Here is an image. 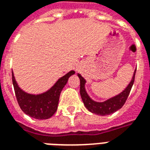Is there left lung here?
Instances as JSON below:
<instances>
[{"instance_id": "left-lung-1", "label": "left lung", "mask_w": 150, "mask_h": 150, "mask_svg": "<svg viewBox=\"0 0 150 150\" xmlns=\"http://www.w3.org/2000/svg\"><path fill=\"white\" fill-rule=\"evenodd\" d=\"M136 71H134L133 77H132L131 82L129 83V84L128 85V87L120 94L116 96H114L113 98H111V99L104 101V102H101V103L92 100L91 98L88 96L84 88L86 81H85L84 79L82 77L81 75L78 74L79 78L80 80V95H81V98L85 107L87 108L91 112L97 114V115H100V116L110 115L112 113L119 110L120 108L123 107V105L125 104V101L127 100L128 96L130 93V91L132 89V85L134 83V79H135Z\"/></svg>"}]
</instances>
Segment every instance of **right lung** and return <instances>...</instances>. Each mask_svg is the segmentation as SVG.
<instances>
[{"label":"right lung","instance_id":"1","mask_svg":"<svg viewBox=\"0 0 150 150\" xmlns=\"http://www.w3.org/2000/svg\"><path fill=\"white\" fill-rule=\"evenodd\" d=\"M75 71L68 72L57 81L49 91L41 95H30L25 93L19 88L12 73V81L14 88L15 95L21 109L28 116L38 120H46L54 114L58 108L59 96L67 83L69 77Z\"/></svg>","mask_w":150,"mask_h":150}]
</instances>
